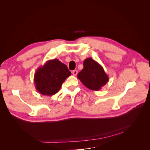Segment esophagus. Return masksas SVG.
<instances>
[{"label":"esophagus","mask_w":150,"mask_h":150,"mask_svg":"<svg viewBox=\"0 0 150 150\" xmlns=\"http://www.w3.org/2000/svg\"><path fill=\"white\" fill-rule=\"evenodd\" d=\"M72 72V74H73L74 76H76L77 74H78V71H77L76 70H74Z\"/></svg>","instance_id":"esophagus-1"}]
</instances>
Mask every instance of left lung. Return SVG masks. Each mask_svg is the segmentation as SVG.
I'll list each match as a JSON object with an SVG mask.
<instances>
[{"instance_id": "obj_1", "label": "left lung", "mask_w": 150, "mask_h": 150, "mask_svg": "<svg viewBox=\"0 0 150 150\" xmlns=\"http://www.w3.org/2000/svg\"><path fill=\"white\" fill-rule=\"evenodd\" d=\"M83 69L78 74V78L86 88L99 91L109 81V77L103 67L91 58H86Z\"/></svg>"}]
</instances>
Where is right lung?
<instances>
[{
	"instance_id": "right-lung-1",
	"label": "right lung",
	"mask_w": 150,
	"mask_h": 150,
	"mask_svg": "<svg viewBox=\"0 0 150 150\" xmlns=\"http://www.w3.org/2000/svg\"><path fill=\"white\" fill-rule=\"evenodd\" d=\"M71 75L67 66L54 59L38 68L34 77L35 89L45 96H52L61 88L67 78Z\"/></svg>"
}]
</instances>
